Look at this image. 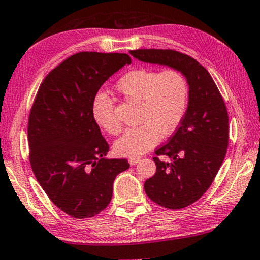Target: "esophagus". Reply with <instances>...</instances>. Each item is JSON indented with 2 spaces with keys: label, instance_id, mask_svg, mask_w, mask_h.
Returning <instances> with one entry per match:
<instances>
[{
  "label": "esophagus",
  "instance_id": "34e87169",
  "mask_svg": "<svg viewBox=\"0 0 260 260\" xmlns=\"http://www.w3.org/2000/svg\"><path fill=\"white\" fill-rule=\"evenodd\" d=\"M139 161H141V158H138V157H131V158H129L130 165H136V164L139 162Z\"/></svg>",
  "mask_w": 260,
  "mask_h": 260
}]
</instances>
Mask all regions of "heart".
Listing matches in <instances>:
<instances>
[{
	"label": "heart",
	"instance_id": "heart-1",
	"mask_svg": "<svg viewBox=\"0 0 260 260\" xmlns=\"http://www.w3.org/2000/svg\"><path fill=\"white\" fill-rule=\"evenodd\" d=\"M117 93L127 101L138 102V126L127 130L115 144L117 154L138 157L157 145L161 137L177 130L187 109L188 85L180 72H159L137 67L122 75L115 83ZM95 122L110 135H118L122 124L115 115L114 101L98 93L91 102Z\"/></svg>",
	"mask_w": 260,
	"mask_h": 260
}]
</instances>
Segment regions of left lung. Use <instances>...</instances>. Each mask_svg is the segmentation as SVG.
Masks as SVG:
<instances>
[{"label":"left lung","instance_id":"8db88e82","mask_svg":"<svg viewBox=\"0 0 260 260\" xmlns=\"http://www.w3.org/2000/svg\"><path fill=\"white\" fill-rule=\"evenodd\" d=\"M138 60L166 65L185 75L189 86L188 107L169 142L154 151L157 171L144 189L157 205L181 209L202 197L224 160L229 144V117L221 93L209 72L194 58L162 49L130 51ZM167 155L171 161L158 159Z\"/></svg>","mask_w":260,"mask_h":260}]
</instances>
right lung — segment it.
Returning a JSON list of instances; mask_svg holds the SVG:
<instances>
[{
  "mask_svg": "<svg viewBox=\"0 0 260 260\" xmlns=\"http://www.w3.org/2000/svg\"><path fill=\"white\" fill-rule=\"evenodd\" d=\"M131 58L79 52L52 70L39 86L27 124L36 179L63 213L88 218L107 208L126 159H107L109 145L91 114L99 89Z\"/></svg>",
  "mask_w": 260,
  "mask_h": 260,
  "instance_id": "add662e5",
  "label": "right lung"
}]
</instances>
